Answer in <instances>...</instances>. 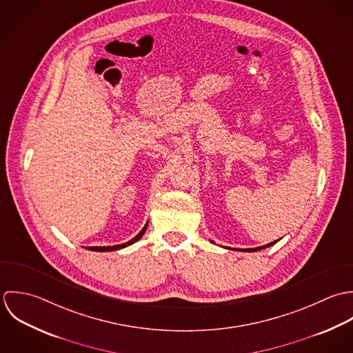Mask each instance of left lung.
<instances>
[{
	"label": "left lung",
	"instance_id": "1",
	"mask_svg": "<svg viewBox=\"0 0 353 353\" xmlns=\"http://www.w3.org/2000/svg\"><path fill=\"white\" fill-rule=\"evenodd\" d=\"M279 240H276V241H273V243H269V244H266V245H262V247H256V248H245V250H241V251H245V252H255V251H261V250H265L266 247H270V245H273V244H276Z\"/></svg>",
	"mask_w": 353,
	"mask_h": 353
}]
</instances>
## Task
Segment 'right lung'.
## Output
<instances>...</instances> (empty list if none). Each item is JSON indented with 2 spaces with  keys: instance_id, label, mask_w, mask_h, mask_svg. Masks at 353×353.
<instances>
[{
  "instance_id": "right-lung-1",
  "label": "right lung",
  "mask_w": 353,
  "mask_h": 353,
  "mask_svg": "<svg viewBox=\"0 0 353 353\" xmlns=\"http://www.w3.org/2000/svg\"><path fill=\"white\" fill-rule=\"evenodd\" d=\"M147 225L148 223H145L144 225V228L141 229V232L134 237V239H131L130 241H127V243H124V244H119V245H109V247H88L87 250H91V251H98V252H106V251H116V250H121V248H125V247H128V245H131V244H134V243H137L139 239H141V236L144 234V232H145V229H147Z\"/></svg>"
}]
</instances>
